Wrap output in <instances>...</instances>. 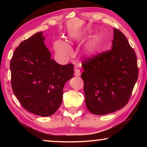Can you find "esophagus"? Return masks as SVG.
Returning <instances> with one entry per match:
<instances>
[{
    "label": "esophagus",
    "mask_w": 147,
    "mask_h": 147,
    "mask_svg": "<svg viewBox=\"0 0 147 147\" xmlns=\"http://www.w3.org/2000/svg\"><path fill=\"white\" fill-rule=\"evenodd\" d=\"M74 75L77 76V77L81 75V71H80V70L78 69H75V73H74Z\"/></svg>",
    "instance_id": "esophagus-1"
}]
</instances>
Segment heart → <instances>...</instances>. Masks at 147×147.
Here are the masks:
<instances>
[{"label":"heart","mask_w":147,"mask_h":147,"mask_svg":"<svg viewBox=\"0 0 147 147\" xmlns=\"http://www.w3.org/2000/svg\"><path fill=\"white\" fill-rule=\"evenodd\" d=\"M98 40L97 38H94L88 42L84 48V53L86 55L92 56L95 54L98 49ZM71 43V41H69V43H67L63 40L58 39L54 42L53 48L58 55L64 58H67L73 53L71 48L69 46V44Z\"/></svg>","instance_id":"1"}]
</instances>
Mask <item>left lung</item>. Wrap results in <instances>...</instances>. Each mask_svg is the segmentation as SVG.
<instances>
[{"label":"left lung","instance_id":"obj_1","mask_svg":"<svg viewBox=\"0 0 147 147\" xmlns=\"http://www.w3.org/2000/svg\"><path fill=\"white\" fill-rule=\"evenodd\" d=\"M82 67L86 105L91 113H113L127 104L138 69L135 52L119 30L114 29L111 50L86 59Z\"/></svg>","mask_w":147,"mask_h":147}]
</instances>
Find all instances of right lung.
Instances as JSON below:
<instances>
[{"label": "right lung", "instance_id": "obj_1", "mask_svg": "<svg viewBox=\"0 0 147 147\" xmlns=\"http://www.w3.org/2000/svg\"><path fill=\"white\" fill-rule=\"evenodd\" d=\"M42 32L20 43L10 69L13 91L23 107L40 116H49L61 106L66 82L74 76L72 63L61 65L51 59Z\"/></svg>", "mask_w": 147, "mask_h": 147}]
</instances>
